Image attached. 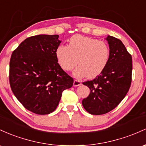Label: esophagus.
Returning <instances> with one entry per match:
<instances>
[{
  "instance_id": "esophagus-1",
  "label": "esophagus",
  "mask_w": 146,
  "mask_h": 146,
  "mask_svg": "<svg viewBox=\"0 0 146 146\" xmlns=\"http://www.w3.org/2000/svg\"><path fill=\"white\" fill-rule=\"evenodd\" d=\"M73 85L74 87L79 86L80 85H81V80H78V79H75L74 81Z\"/></svg>"
}]
</instances>
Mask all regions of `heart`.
Here are the masks:
<instances>
[{
    "label": "heart",
    "mask_w": 146,
    "mask_h": 146,
    "mask_svg": "<svg viewBox=\"0 0 146 146\" xmlns=\"http://www.w3.org/2000/svg\"><path fill=\"white\" fill-rule=\"evenodd\" d=\"M60 66L65 71H74L76 77H94L104 70L108 63L110 49L106 42L94 38L74 35L69 45H60L56 50Z\"/></svg>",
    "instance_id": "1"
}]
</instances>
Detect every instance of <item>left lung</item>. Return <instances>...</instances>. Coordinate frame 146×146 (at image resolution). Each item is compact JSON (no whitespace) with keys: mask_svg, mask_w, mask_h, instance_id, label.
Instances as JSON below:
<instances>
[{"mask_svg":"<svg viewBox=\"0 0 146 146\" xmlns=\"http://www.w3.org/2000/svg\"><path fill=\"white\" fill-rule=\"evenodd\" d=\"M110 49L108 63L99 76L92 81L83 82L90 93L82 101L88 112L94 115L110 112L127 94L132 81V56L121 40L108 36Z\"/></svg>","mask_w":146,"mask_h":146,"instance_id":"8db88e82","label":"left lung"}]
</instances>
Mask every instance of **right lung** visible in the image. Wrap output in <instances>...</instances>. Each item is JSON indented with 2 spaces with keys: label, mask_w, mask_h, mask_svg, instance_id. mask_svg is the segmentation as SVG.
I'll return each mask as SVG.
<instances>
[{
  "label": "right lung",
  "mask_w": 146,
  "mask_h": 146,
  "mask_svg": "<svg viewBox=\"0 0 146 146\" xmlns=\"http://www.w3.org/2000/svg\"><path fill=\"white\" fill-rule=\"evenodd\" d=\"M59 36H33L24 40L12 52L9 83L16 99L26 109L48 114L58 106L62 92L74 80L60 68L56 50Z\"/></svg>",
  "instance_id": "right-lung-1"
}]
</instances>
